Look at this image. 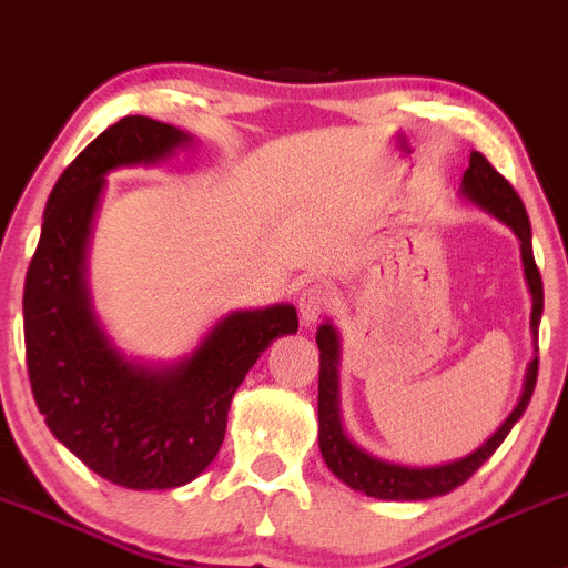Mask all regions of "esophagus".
Listing matches in <instances>:
<instances>
[{
    "instance_id": "esophagus-1",
    "label": "esophagus",
    "mask_w": 568,
    "mask_h": 568,
    "mask_svg": "<svg viewBox=\"0 0 568 568\" xmlns=\"http://www.w3.org/2000/svg\"><path fill=\"white\" fill-rule=\"evenodd\" d=\"M329 307H333V288L329 285L313 283L300 294V316L305 324L318 322Z\"/></svg>"
}]
</instances>
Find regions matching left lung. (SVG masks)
Segmentation results:
<instances>
[{
	"label": "left lung",
	"mask_w": 568,
	"mask_h": 568,
	"mask_svg": "<svg viewBox=\"0 0 568 568\" xmlns=\"http://www.w3.org/2000/svg\"><path fill=\"white\" fill-rule=\"evenodd\" d=\"M460 194L497 216L499 222L508 224L521 241V263H525V277L530 285L532 294V313H530V329L532 341L538 338V322L544 313V283L541 272L532 257V233H530V219H527L525 205H521L519 194L514 185L486 161V155L471 152L469 169L464 172V183H460ZM318 344V449H322L324 464L329 466L341 483H346L355 491L366 494V497L390 499V503H418V499H433L444 497V494L455 491L464 486L494 453L499 444L505 442L514 424L519 422L521 413L530 405L532 388H536L538 377V344L536 357L530 361L525 374V385H521V396L510 416L499 424V430L488 438L486 444L469 453L466 458L453 460V464L442 466H399L379 460L374 455L363 453L357 444L346 438L344 427H341L338 416V333L333 324H322L316 333Z\"/></svg>",
	"instance_id": "obj_1"
}]
</instances>
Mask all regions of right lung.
Wrapping results in <instances>:
<instances>
[{
  "instance_id": "right-lung-1",
  "label": "right lung",
  "mask_w": 568,
  "mask_h": 568,
  "mask_svg": "<svg viewBox=\"0 0 568 568\" xmlns=\"http://www.w3.org/2000/svg\"><path fill=\"white\" fill-rule=\"evenodd\" d=\"M194 138L146 115H124L65 166L49 194L24 283V346L32 396L63 447L115 486L150 491L200 477L216 458L246 372L294 305L233 311L172 366L126 361L93 316L85 250L104 174L158 163Z\"/></svg>"
}]
</instances>
